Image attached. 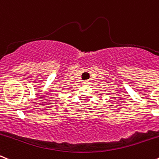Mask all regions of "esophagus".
Wrapping results in <instances>:
<instances>
[{
  "label": "esophagus",
  "instance_id": "esophagus-1",
  "mask_svg": "<svg viewBox=\"0 0 159 159\" xmlns=\"http://www.w3.org/2000/svg\"><path fill=\"white\" fill-rule=\"evenodd\" d=\"M84 85H89V84H90V82H89V81H88V80H86V81H84Z\"/></svg>",
  "mask_w": 159,
  "mask_h": 159
}]
</instances>
